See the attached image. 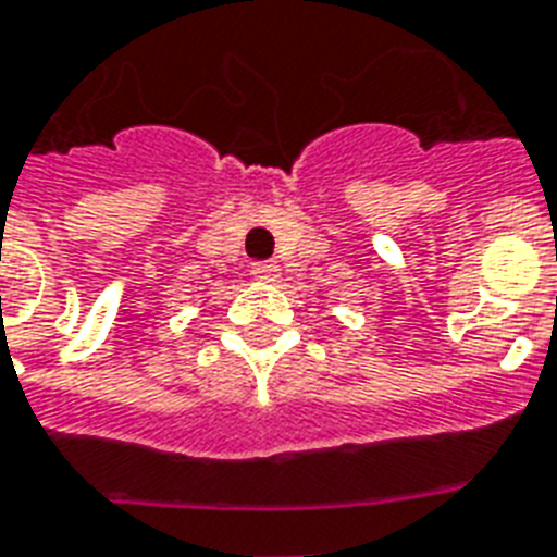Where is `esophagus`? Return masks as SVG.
<instances>
[{"mask_svg":"<svg viewBox=\"0 0 557 557\" xmlns=\"http://www.w3.org/2000/svg\"><path fill=\"white\" fill-rule=\"evenodd\" d=\"M252 278H258V282H275L278 278V267L273 264V261H261V264H252Z\"/></svg>","mask_w":557,"mask_h":557,"instance_id":"1","label":"esophagus"}]
</instances>
